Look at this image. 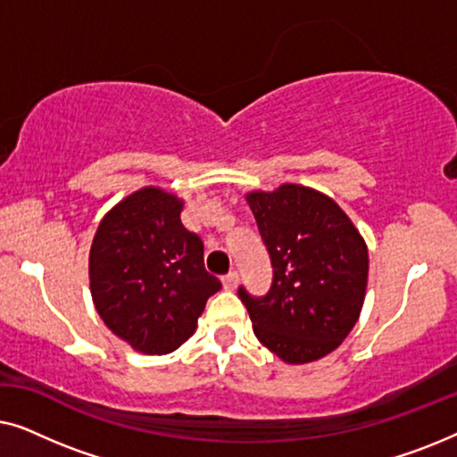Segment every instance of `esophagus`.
Segmentation results:
<instances>
[{
	"mask_svg": "<svg viewBox=\"0 0 457 457\" xmlns=\"http://www.w3.org/2000/svg\"><path fill=\"white\" fill-rule=\"evenodd\" d=\"M237 285H239V277H237V272H228L227 277L222 278V287L227 291H235Z\"/></svg>",
	"mask_w": 457,
	"mask_h": 457,
	"instance_id": "obj_1",
	"label": "esophagus"
}]
</instances>
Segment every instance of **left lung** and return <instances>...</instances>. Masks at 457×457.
<instances>
[{
    "instance_id": "left-lung-1",
    "label": "left lung",
    "mask_w": 457,
    "mask_h": 457,
    "mask_svg": "<svg viewBox=\"0 0 457 457\" xmlns=\"http://www.w3.org/2000/svg\"><path fill=\"white\" fill-rule=\"evenodd\" d=\"M272 264V285L239 287L262 345L287 364H308L341 345L358 322L368 283L366 243L345 212L302 185L247 193Z\"/></svg>"
}]
</instances>
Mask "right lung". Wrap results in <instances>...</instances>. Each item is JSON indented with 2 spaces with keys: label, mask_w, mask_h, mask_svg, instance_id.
Here are the masks:
<instances>
[{
  "label": "right lung",
  "mask_w": 457,
  "mask_h": 457,
  "mask_svg": "<svg viewBox=\"0 0 457 457\" xmlns=\"http://www.w3.org/2000/svg\"><path fill=\"white\" fill-rule=\"evenodd\" d=\"M183 199L143 187L116 204L93 237L91 295L112 333L162 355L195 333L220 280L205 270L204 243L180 222Z\"/></svg>",
  "instance_id": "obj_1"
}]
</instances>
